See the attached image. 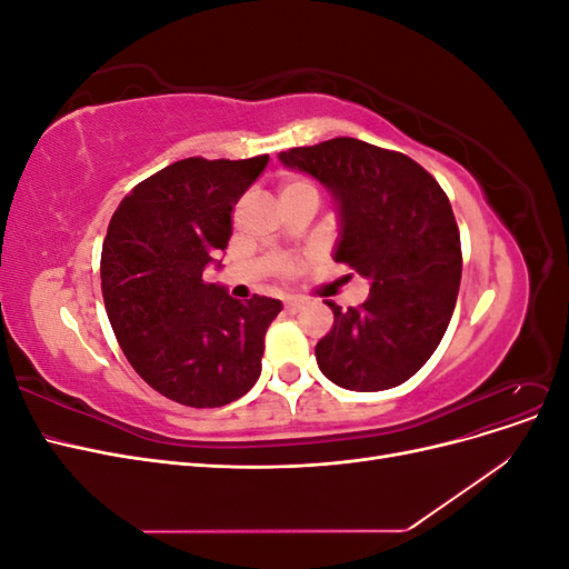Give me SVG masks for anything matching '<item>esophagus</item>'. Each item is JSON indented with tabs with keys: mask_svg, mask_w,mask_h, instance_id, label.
Returning a JSON list of instances; mask_svg holds the SVG:
<instances>
[{
	"mask_svg": "<svg viewBox=\"0 0 569 569\" xmlns=\"http://www.w3.org/2000/svg\"><path fill=\"white\" fill-rule=\"evenodd\" d=\"M301 308H303V301H301V299H287V301H284V311H287V313H299Z\"/></svg>",
	"mask_w": 569,
	"mask_h": 569,
	"instance_id": "1",
	"label": "esophagus"
}]
</instances>
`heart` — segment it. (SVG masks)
<instances>
[{
  "instance_id": "obj_1",
  "label": "heart",
  "mask_w": 569,
  "mask_h": 569,
  "mask_svg": "<svg viewBox=\"0 0 569 569\" xmlns=\"http://www.w3.org/2000/svg\"><path fill=\"white\" fill-rule=\"evenodd\" d=\"M297 197H316L318 199V187L316 182H311L308 178H287L280 182V201H289V199H297ZM299 270V263L291 261V258H280L278 263H274V272L280 274V278H295Z\"/></svg>"
}]
</instances>
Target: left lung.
I'll use <instances>...</instances> for the list:
<instances>
[{
  "instance_id": "left-lung-1",
  "label": "left lung",
  "mask_w": 569,
  "mask_h": 569,
  "mask_svg": "<svg viewBox=\"0 0 569 569\" xmlns=\"http://www.w3.org/2000/svg\"><path fill=\"white\" fill-rule=\"evenodd\" d=\"M280 161L335 194V261L370 280L358 308L327 301L335 325L316 347L318 368L351 391L403 385L437 351L458 299L462 253L449 197L406 153L353 137L295 147Z\"/></svg>"
}]
</instances>
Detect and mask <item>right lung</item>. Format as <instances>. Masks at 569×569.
Instances as JSON below:
<instances>
[{
    "label": "right lung",
    "mask_w": 569,
    "mask_h": 569,
    "mask_svg": "<svg viewBox=\"0 0 569 569\" xmlns=\"http://www.w3.org/2000/svg\"><path fill=\"white\" fill-rule=\"evenodd\" d=\"M253 159H182L132 187L101 247V295L113 335L142 380L166 399L220 408L261 375L278 299L247 303L203 282L232 234L234 203L263 173Z\"/></svg>",
    "instance_id": "1"
}]
</instances>
